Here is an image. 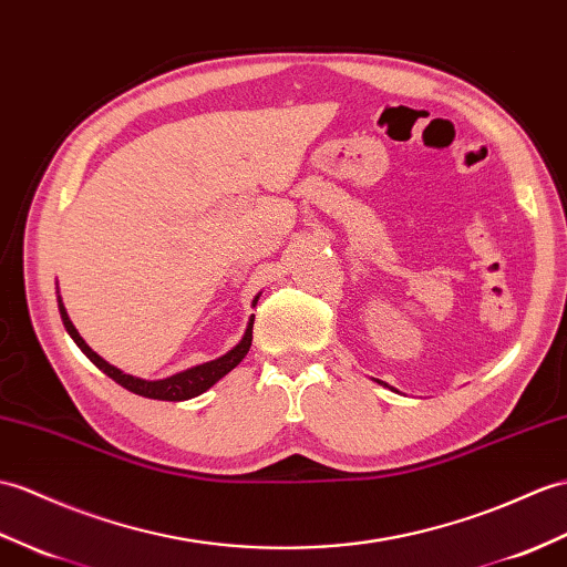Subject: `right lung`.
I'll return each instance as SVG.
<instances>
[{
    "mask_svg": "<svg viewBox=\"0 0 567 567\" xmlns=\"http://www.w3.org/2000/svg\"><path fill=\"white\" fill-rule=\"evenodd\" d=\"M256 301H258V297L254 299V307H256ZM58 307H60L62 323H64V328H68V333L72 336V340L79 346V350H82L103 374H109L115 381V384H121L123 389L137 393V396L156 399V401H188V399L200 396L203 391H207L209 386H215L224 374H229L234 367L246 358V352H248V348H251V340H254V316H251V319H248V326H246V333L239 340V346H234L227 354H221V358L209 360L205 364L190 367V370H183L178 374H171L166 379L150 381V379L125 374L123 370H117V367H113L111 362H105L101 354L91 350L86 346V340L79 336L74 323L70 321L68 309H64V305H62L60 295H58Z\"/></svg>",
    "mask_w": 567,
    "mask_h": 567,
    "instance_id": "add662e5",
    "label": "right lung"
}]
</instances>
